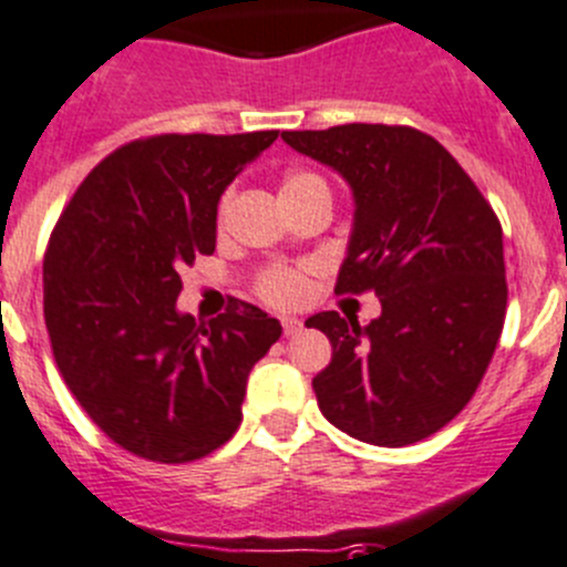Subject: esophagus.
<instances>
[{
    "label": "esophagus",
    "mask_w": 567,
    "mask_h": 567,
    "mask_svg": "<svg viewBox=\"0 0 567 567\" xmlns=\"http://www.w3.org/2000/svg\"><path fill=\"white\" fill-rule=\"evenodd\" d=\"M301 330V321L299 319H282V332L285 336H296Z\"/></svg>",
    "instance_id": "obj_1"
}]
</instances>
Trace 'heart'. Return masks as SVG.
I'll return each mask as SVG.
<instances>
[{
  "instance_id": "heart-1",
  "label": "heart",
  "mask_w": 567,
  "mask_h": 567,
  "mask_svg": "<svg viewBox=\"0 0 567 567\" xmlns=\"http://www.w3.org/2000/svg\"><path fill=\"white\" fill-rule=\"evenodd\" d=\"M316 189H330L324 178L313 171H301L293 167L282 176L279 182V195L282 200L299 198L305 193H316ZM229 212V195H224L218 204V220L226 218ZM254 293L259 301H266L268 308L277 310H296L301 308L305 301L313 296V268L310 266H274L259 274L257 282H254Z\"/></svg>"
}]
</instances>
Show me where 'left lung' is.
<instances>
[{"mask_svg":"<svg viewBox=\"0 0 567 567\" xmlns=\"http://www.w3.org/2000/svg\"><path fill=\"white\" fill-rule=\"evenodd\" d=\"M293 151L330 164L355 193V229L336 293H374L367 327L336 310L332 361L313 378L338 431L380 447L444 427L484 380L506 319L501 220L462 164L411 125L349 123L282 131Z\"/></svg>","mask_w":567,"mask_h":567,"instance_id":"1","label":"left lung"}]
</instances>
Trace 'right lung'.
<instances>
[{"mask_svg":"<svg viewBox=\"0 0 567 567\" xmlns=\"http://www.w3.org/2000/svg\"><path fill=\"white\" fill-rule=\"evenodd\" d=\"M277 131L125 142L83 178L44 254V321L66 389L114 444L187 464L229 442L254 363L282 327L235 299L176 310L182 268L215 251L220 193Z\"/></svg>","mask_w":567,"mask_h":567,"instance_id":"add662e5","label":"right lung"}]
</instances>
